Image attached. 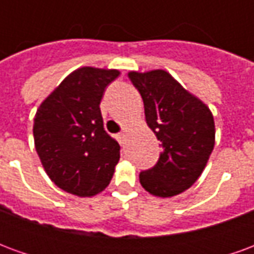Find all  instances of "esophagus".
<instances>
[{
    "label": "esophagus",
    "mask_w": 254,
    "mask_h": 254,
    "mask_svg": "<svg viewBox=\"0 0 254 254\" xmlns=\"http://www.w3.org/2000/svg\"><path fill=\"white\" fill-rule=\"evenodd\" d=\"M117 140H118V143L124 145V144L127 143V134L125 133H120V134H117Z\"/></svg>",
    "instance_id": "34e87169"
}]
</instances>
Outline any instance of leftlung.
<instances>
[{
	"mask_svg": "<svg viewBox=\"0 0 254 254\" xmlns=\"http://www.w3.org/2000/svg\"><path fill=\"white\" fill-rule=\"evenodd\" d=\"M127 76L143 98L147 125L162 147L158 163L140 173V184L154 196H177L197 181L209 159L215 145L212 113L166 70Z\"/></svg>",
	"mask_w": 254,
	"mask_h": 254,
	"instance_id": "1",
	"label": "left lung"
}]
</instances>
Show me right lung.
I'll use <instances>...</instances> for the list:
<instances>
[{"instance_id":"right-lung-1","label":"right lung","mask_w":254,"mask_h":254,"mask_svg":"<svg viewBox=\"0 0 254 254\" xmlns=\"http://www.w3.org/2000/svg\"><path fill=\"white\" fill-rule=\"evenodd\" d=\"M120 76L117 69L78 67L46 99L34 118L36 152L58 188L91 197L110 184L120 144L106 133L100 100Z\"/></svg>"}]
</instances>
